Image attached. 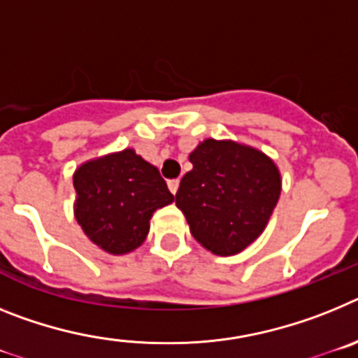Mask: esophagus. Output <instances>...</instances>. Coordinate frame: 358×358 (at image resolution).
Returning <instances> with one entry per match:
<instances>
[{"label":"esophagus","instance_id":"34e87169","mask_svg":"<svg viewBox=\"0 0 358 358\" xmlns=\"http://www.w3.org/2000/svg\"><path fill=\"white\" fill-rule=\"evenodd\" d=\"M167 187H169V191L173 192V194H176V191H178L180 187V180H169V182H167Z\"/></svg>","mask_w":358,"mask_h":358}]
</instances>
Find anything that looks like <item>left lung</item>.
Returning <instances> with one entry per match:
<instances>
[{
  "mask_svg": "<svg viewBox=\"0 0 358 358\" xmlns=\"http://www.w3.org/2000/svg\"><path fill=\"white\" fill-rule=\"evenodd\" d=\"M189 162L176 207L192 238L216 256L239 254L268 225L281 194L279 167L252 145L214 138L200 142Z\"/></svg>",
  "mask_w": 358,
  "mask_h": 358,
  "instance_id": "left-lung-1",
  "label": "left lung"
}]
</instances>
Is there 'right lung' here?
<instances>
[{"label":"right lung","instance_id":"add662e5","mask_svg":"<svg viewBox=\"0 0 358 358\" xmlns=\"http://www.w3.org/2000/svg\"><path fill=\"white\" fill-rule=\"evenodd\" d=\"M73 187L77 223L92 243L113 256L141 247L155 210L175 201L160 171L131 148L80 164Z\"/></svg>","mask_w":358,"mask_h":358}]
</instances>
